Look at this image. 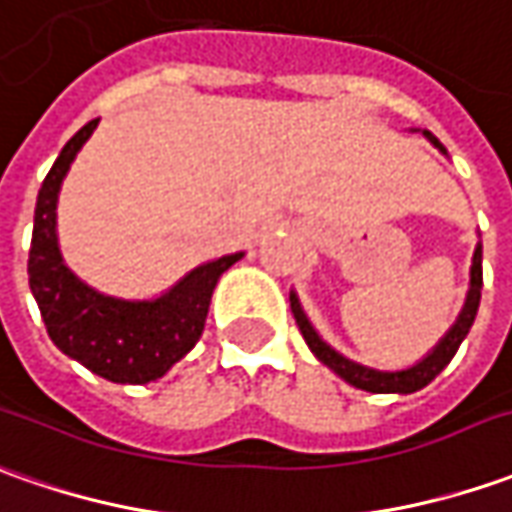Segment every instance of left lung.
<instances>
[{
  "mask_svg": "<svg viewBox=\"0 0 512 512\" xmlns=\"http://www.w3.org/2000/svg\"><path fill=\"white\" fill-rule=\"evenodd\" d=\"M423 137L429 139L434 148H440L446 154V148L440 145V139L423 131ZM479 300H482V246H476L474 252V266H471V288H468V297H465V305H462V314L457 316V322L451 325L446 336L440 339V344L431 350L429 356L423 361H417L415 367H406V370H395V373H384V370H373V367H364V364H356L350 358H344L342 353H336L328 342H322V336L316 333L314 325L308 322V316L302 311L297 294L291 291V311H294V319H297V328H300L302 339L311 347L314 353L325 367H330L333 373L344 378L347 384H353L356 389H367V392H398V395H409V392H417L426 384H431L437 375L443 373L448 367V361L454 358V353L460 350L462 339L468 336V330L474 325L476 311H479Z\"/></svg>",
  "mask_w": 512,
  "mask_h": 512,
  "instance_id": "obj_1",
  "label": "left lung"
}]
</instances>
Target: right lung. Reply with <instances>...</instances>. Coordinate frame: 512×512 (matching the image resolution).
<instances>
[{
    "label": "right lung",
    "mask_w": 512,
    "mask_h": 512,
    "mask_svg": "<svg viewBox=\"0 0 512 512\" xmlns=\"http://www.w3.org/2000/svg\"><path fill=\"white\" fill-rule=\"evenodd\" d=\"M95 128L97 120H92L66 142L38 190L27 260L30 291L52 344L61 353L114 384H148L196 347L210 311L212 288L243 252L198 266L156 300H120L78 280L58 249L55 207L66 170Z\"/></svg>",
    "instance_id": "add662e5"
}]
</instances>
